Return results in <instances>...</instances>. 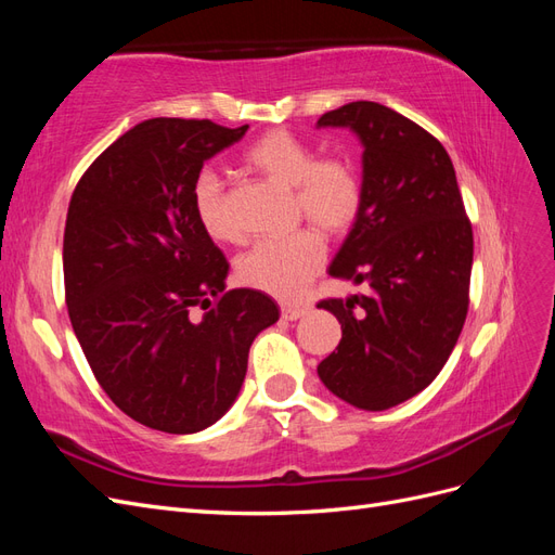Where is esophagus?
Returning <instances> with one entry per match:
<instances>
[{
  "instance_id": "esophagus-1",
  "label": "esophagus",
  "mask_w": 555,
  "mask_h": 555,
  "mask_svg": "<svg viewBox=\"0 0 555 555\" xmlns=\"http://www.w3.org/2000/svg\"><path fill=\"white\" fill-rule=\"evenodd\" d=\"M280 314L282 319H287V322H296V319L308 314V306H282Z\"/></svg>"
}]
</instances>
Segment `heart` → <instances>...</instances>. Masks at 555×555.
I'll return each instance as SVG.
<instances>
[{
	"instance_id": "obj_1",
	"label": "heart",
	"mask_w": 555,
	"mask_h": 555,
	"mask_svg": "<svg viewBox=\"0 0 555 555\" xmlns=\"http://www.w3.org/2000/svg\"><path fill=\"white\" fill-rule=\"evenodd\" d=\"M245 164L266 180L294 190L296 215L326 236L345 233L361 210L363 184L354 166L340 157L319 159L317 150L284 129H273L251 143ZM194 215L212 241H233L236 224L227 208L222 182L212 171H201L192 184ZM326 247L312 229L294 231L287 238L259 241L238 259L241 282L263 294L289 300L322 271Z\"/></svg>"
}]
</instances>
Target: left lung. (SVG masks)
<instances>
[{"label": "left lung", "instance_id": "8db88e82", "mask_svg": "<svg viewBox=\"0 0 555 555\" xmlns=\"http://www.w3.org/2000/svg\"><path fill=\"white\" fill-rule=\"evenodd\" d=\"M363 145V201L328 273L363 289L319 300L343 340L317 365L326 389L367 412L424 391L456 347L469 306L473 224L456 171L426 129L375 102L324 113Z\"/></svg>", "mask_w": 555, "mask_h": 555}]
</instances>
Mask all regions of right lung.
Instances as JSON below:
<instances>
[{
  "label": "right lung",
  "instance_id": "add662e5",
  "mask_svg": "<svg viewBox=\"0 0 555 555\" xmlns=\"http://www.w3.org/2000/svg\"><path fill=\"white\" fill-rule=\"evenodd\" d=\"M245 131L145 120L90 164L66 212L74 333L106 396L147 428L212 426L241 391L251 340L280 317L271 296L224 289L229 261L192 206L204 162Z\"/></svg>",
  "mask_w": 555,
  "mask_h": 555
}]
</instances>
